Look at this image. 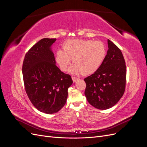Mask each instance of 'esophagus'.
<instances>
[{
    "mask_svg": "<svg viewBox=\"0 0 147 147\" xmlns=\"http://www.w3.org/2000/svg\"><path fill=\"white\" fill-rule=\"evenodd\" d=\"M72 80H73L74 82H76L79 79L78 78H77V77H72Z\"/></svg>",
    "mask_w": 147,
    "mask_h": 147,
    "instance_id": "obj_1",
    "label": "esophagus"
}]
</instances>
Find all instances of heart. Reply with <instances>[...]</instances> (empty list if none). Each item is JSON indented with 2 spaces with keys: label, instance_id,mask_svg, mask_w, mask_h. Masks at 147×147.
Wrapping results in <instances>:
<instances>
[{
  "label": "heart",
  "instance_id": "b5f03b06",
  "mask_svg": "<svg viewBox=\"0 0 147 147\" xmlns=\"http://www.w3.org/2000/svg\"><path fill=\"white\" fill-rule=\"evenodd\" d=\"M63 50L56 53V61L62 70L67 71L72 61L75 63L70 68L72 74L90 75L99 69L105 59L106 48L100 41L92 40H68L63 45Z\"/></svg>",
  "mask_w": 147,
  "mask_h": 147
}]
</instances>
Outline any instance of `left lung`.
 Segmentation results:
<instances>
[{"label": "left lung", "mask_w": 147, "mask_h": 147, "mask_svg": "<svg viewBox=\"0 0 147 147\" xmlns=\"http://www.w3.org/2000/svg\"><path fill=\"white\" fill-rule=\"evenodd\" d=\"M108 50L99 69L84 79V94L92 106L100 110L112 107L123 96L126 87V67L119 48L108 39Z\"/></svg>", "instance_id": "left-lung-1"}]
</instances>
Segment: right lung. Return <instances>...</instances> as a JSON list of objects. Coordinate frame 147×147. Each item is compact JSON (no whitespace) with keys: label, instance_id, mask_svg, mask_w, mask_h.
<instances>
[{"label":"right lung","instance_id":"1","mask_svg":"<svg viewBox=\"0 0 147 147\" xmlns=\"http://www.w3.org/2000/svg\"><path fill=\"white\" fill-rule=\"evenodd\" d=\"M56 38L41 39L25 55L23 76L29 100L39 111L47 114L59 111L66 103L68 88L73 81L56 65L51 47Z\"/></svg>","mask_w":147,"mask_h":147}]
</instances>
